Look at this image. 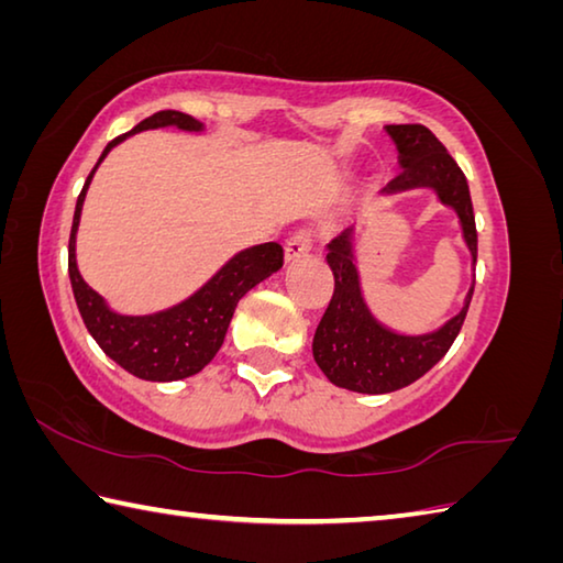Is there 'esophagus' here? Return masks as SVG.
<instances>
[{
  "label": "esophagus",
  "instance_id": "obj_1",
  "mask_svg": "<svg viewBox=\"0 0 563 563\" xmlns=\"http://www.w3.org/2000/svg\"><path fill=\"white\" fill-rule=\"evenodd\" d=\"M312 249V239L308 231H298L295 236L288 239V243H285V263H295L305 258V255L310 253Z\"/></svg>",
  "mask_w": 563,
  "mask_h": 563
}]
</instances>
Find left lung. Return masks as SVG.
<instances>
[{"label":"left lung","mask_w":563,"mask_h":563,"mask_svg":"<svg viewBox=\"0 0 563 563\" xmlns=\"http://www.w3.org/2000/svg\"><path fill=\"white\" fill-rule=\"evenodd\" d=\"M386 135L398 150V167L404 172L379 191L396 197L413 189H431L443 207L453 209L473 265L477 261V231L473 201L463 169L448 155L431 130L423 125H386ZM354 233L350 227L327 246V263L334 273V292L327 305L312 340V356L334 386L356 394H391L413 384L433 369L451 350L473 300V285L463 308L438 330L406 334L396 332L374 317L364 300L362 275L356 268Z\"/></svg>","instance_id":"1"}]
</instances>
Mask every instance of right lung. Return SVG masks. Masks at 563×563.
<instances>
[{"instance_id":"add662e5","label":"right lung","mask_w":563,"mask_h":563,"mask_svg":"<svg viewBox=\"0 0 563 563\" xmlns=\"http://www.w3.org/2000/svg\"><path fill=\"white\" fill-rule=\"evenodd\" d=\"M157 128H177L184 132L207 130L203 122L187 115V112L159 110L125 132V135L108 142L76 201L74 227H70L68 241V275L78 312L84 317L90 336L112 362L120 364L132 376H137V379L179 382L199 374L217 356L239 300L255 285L283 268V249L278 243H261V246L239 251L199 290H194L187 300L172 305V308L150 314H125L112 310L103 295L90 288L78 271L76 236L80 227V211H84L86 194L96 169L108 157V152L142 130Z\"/></svg>"}]
</instances>
